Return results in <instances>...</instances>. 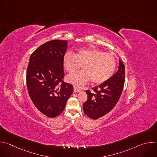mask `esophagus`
Masks as SVG:
<instances>
[{
	"label": "esophagus",
	"instance_id": "34e87169",
	"mask_svg": "<svg viewBox=\"0 0 157 157\" xmlns=\"http://www.w3.org/2000/svg\"><path fill=\"white\" fill-rule=\"evenodd\" d=\"M80 91H81L80 89H78V88L74 87V92H80Z\"/></svg>",
	"mask_w": 157,
	"mask_h": 157
}]
</instances>
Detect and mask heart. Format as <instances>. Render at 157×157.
Here are the masks:
<instances>
[{
  "label": "heart",
  "instance_id": "b5f03b06",
  "mask_svg": "<svg viewBox=\"0 0 157 157\" xmlns=\"http://www.w3.org/2000/svg\"><path fill=\"white\" fill-rule=\"evenodd\" d=\"M63 64L70 74L83 67V71L67 77L70 82L81 86L87 83L90 79L94 84H100L109 80L115 71L117 59L113 54L97 48H81L76 54L70 52L66 53Z\"/></svg>",
  "mask_w": 157,
  "mask_h": 157
}]
</instances>
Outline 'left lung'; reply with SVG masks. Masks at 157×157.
I'll list each match as a JSON object with an SVG mask.
<instances>
[{
	"instance_id": "1",
	"label": "left lung",
	"mask_w": 157,
	"mask_h": 157,
	"mask_svg": "<svg viewBox=\"0 0 157 157\" xmlns=\"http://www.w3.org/2000/svg\"><path fill=\"white\" fill-rule=\"evenodd\" d=\"M118 71L106 82L86 90L87 100L83 104L84 113L90 118L98 119L110 112L118 101L124 85V66L121 60Z\"/></svg>"
}]
</instances>
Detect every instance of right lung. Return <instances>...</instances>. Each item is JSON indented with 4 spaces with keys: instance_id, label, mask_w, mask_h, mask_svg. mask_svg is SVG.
Masks as SVG:
<instances>
[{
    "instance_id": "right-lung-1",
    "label": "right lung",
    "mask_w": 157,
    "mask_h": 157,
    "mask_svg": "<svg viewBox=\"0 0 157 157\" xmlns=\"http://www.w3.org/2000/svg\"><path fill=\"white\" fill-rule=\"evenodd\" d=\"M67 48V40H52L40 45L30 56L26 71L29 95L36 107L49 118L63 112L73 92V86L63 80Z\"/></svg>"
}]
</instances>
